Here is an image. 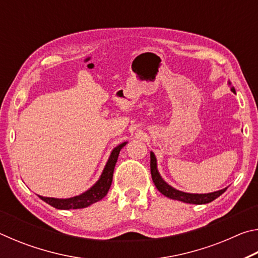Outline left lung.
Segmentation results:
<instances>
[{"mask_svg":"<svg viewBox=\"0 0 258 258\" xmlns=\"http://www.w3.org/2000/svg\"><path fill=\"white\" fill-rule=\"evenodd\" d=\"M228 84L231 85V82L229 81ZM231 91L235 93L234 87H231ZM150 171H151V177L152 181H154L155 185L160 194H163L167 198H171L173 200H178V202H183L186 204H195V205H203V204H208L215 200L217 197H220L222 194H224L225 190L228 187H224V189L209 192V194H189V192H183L180 190H176L175 187L169 185L167 182L164 181V178L160 176L158 172V168H157V159L156 156L152 151H150Z\"/></svg>","mask_w":258,"mask_h":258,"instance_id":"obj_1","label":"left lung"}]
</instances>
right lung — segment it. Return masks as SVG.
<instances>
[{"instance_id":"1","label":"right lung","mask_w":258,"mask_h":258,"mask_svg":"<svg viewBox=\"0 0 258 258\" xmlns=\"http://www.w3.org/2000/svg\"><path fill=\"white\" fill-rule=\"evenodd\" d=\"M126 142L120 143L117 147H115L110 152L109 159L107 161L106 166H104L102 174L100 175L99 180L94 183V184L86 190L83 194L75 196L72 198H51V197H43V196H38L43 202L51 205L52 207L56 209H80L89 207L91 205L101 200L104 196L108 194L109 189H110L111 182H112V175L113 169H115V165L118 159L119 152L121 148L126 146Z\"/></svg>"}]
</instances>
